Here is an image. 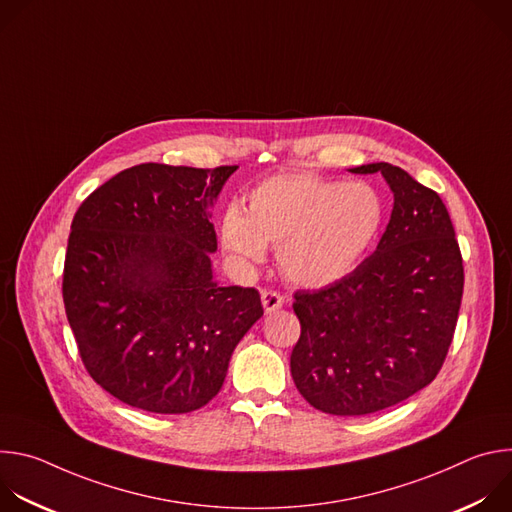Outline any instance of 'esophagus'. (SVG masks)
I'll use <instances>...</instances> for the list:
<instances>
[{"instance_id": "1", "label": "esophagus", "mask_w": 512, "mask_h": 512, "mask_svg": "<svg viewBox=\"0 0 512 512\" xmlns=\"http://www.w3.org/2000/svg\"><path fill=\"white\" fill-rule=\"evenodd\" d=\"M261 302H263L265 314H271L283 306V298L277 294V291H271V289L261 291Z\"/></svg>"}]
</instances>
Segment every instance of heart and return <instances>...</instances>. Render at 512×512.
Masks as SVG:
<instances>
[{"label": "heart", "mask_w": 512, "mask_h": 512, "mask_svg": "<svg viewBox=\"0 0 512 512\" xmlns=\"http://www.w3.org/2000/svg\"><path fill=\"white\" fill-rule=\"evenodd\" d=\"M245 212L229 206L218 225L227 257L253 269L277 247L281 275L300 287H326L350 275L377 243L387 208L364 182L344 184L308 172L259 182Z\"/></svg>", "instance_id": "1"}]
</instances>
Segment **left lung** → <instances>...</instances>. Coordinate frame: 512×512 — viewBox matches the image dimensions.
<instances>
[{"instance_id":"1","label":"left lung","mask_w":512,"mask_h":512,"mask_svg":"<svg viewBox=\"0 0 512 512\" xmlns=\"http://www.w3.org/2000/svg\"><path fill=\"white\" fill-rule=\"evenodd\" d=\"M391 221L350 275L296 291L302 334L289 358L302 397L330 415H369L427 387L446 360L464 291V267L442 198L387 162Z\"/></svg>"}]
</instances>
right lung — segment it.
Instances as JSON below:
<instances>
[{
  "label": "right lung",
  "instance_id": "add662e5",
  "mask_svg": "<svg viewBox=\"0 0 512 512\" xmlns=\"http://www.w3.org/2000/svg\"><path fill=\"white\" fill-rule=\"evenodd\" d=\"M235 170L139 164L99 186L72 218L66 318L93 381L131 407L168 415L204 407L263 316L255 287L212 279L208 208Z\"/></svg>",
  "mask_w": 512,
  "mask_h": 512
}]
</instances>
